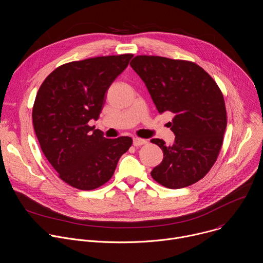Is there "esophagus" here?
Here are the masks:
<instances>
[{
  "label": "esophagus",
  "instance_id": "1",
  "mask_svg": "<svg viewBox=\"0 0 263 263\" xmlns=\"http://www.w3.org/2000/svg\"><path fill=\"white\" fill-rule=\"evenodd\" d=\"M145 143H147V141L145 139H141V138H138V137H134L133 138V144L135 146H139V145L145 144Z\"/></svg>",
  "mask_w": 263,
  "mask_h": 263
}]
</instances>
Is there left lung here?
<instances>
[{"label":"left lung","mask_w":263,"mask_h":263,"mask_svg":"<svg viewBox=\"0 0 263 263\" xmlns=\"http://www.w3.org/2000/svg\"><path fill=\"white\" fill-rule=\"evenodd\" d=\"M130 65L159 114L170 111L175 116L174 143L151 140L163 152V160L151 172L153 179L172 190L198 182L214 164L227 127L226 106L217 84L190 61L136 56Z\"/></svg>","instance_id":"left-lung-1"}]
</instances>
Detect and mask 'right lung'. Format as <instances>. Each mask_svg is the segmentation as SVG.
<instances>
[{
    "label": "right lung",
    "instance_id": "add662e5",
    "mask_svg": "<svg viewBox=\"0 0 263 263\" xmlns=\"http://www.w3.org/2000/svg\"><path fill=\"white\" fill-rule=\"evenodd\" d=\"M132 54L89 58L57 67L36 95L32 119L43 152L59 177L91 191L114 175L132 138L104 137L88 126L99 119L105 93L128 66Z\"/></svg>",
    "mask_w": 263,
    "mask_h": 263
}]
</instances>
